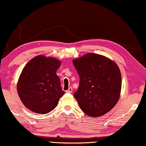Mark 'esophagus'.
Listing matches in <instances>:
<instances>
[{
	"mask_svg": "<svg viewBox=\"0 0 146 146\" xmlns=\"http://www.w3.org/2000/svg\"><path fill=\"white\" fill-rule=\"evenodd\" d=\"M72 91H73L72 88H71V87H69L68 90H67L66 91V93H71V92H72Z\"/></svg>",
	"mask_w": 146,
	"mask_h": 146,
	"instance_id": "1",
	"label": "esophagus"
}]
</instances>
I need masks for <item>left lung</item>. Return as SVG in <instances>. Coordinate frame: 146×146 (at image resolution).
<instances>
[{"label":"left lung","instance_id":"obj_1","mask_svg":"<svg viewBox=\"0 0 146 146\" xmlns=\"http://www.w3.org/2000/svg\"><path fill=\"white\" fill-rule=\"evenodd\" d=\"M79 75L74 94L82 111L100 117L113 109L120 96L121 74L115 62L100 54L90 53L73 60Z\"/></svg>","mask_w":146,"mask_h":146}]
</instances>
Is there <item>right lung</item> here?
Instances as JSON below:
<instances>
[{"instance_id":"add662e5","label":"right lung","mask_w":146,"mask_h":146,"mask_svg":"<svg viewBox=\"0 0 146 146\" xmlns=\"http://www.w3.org/2000/svg\"><path fill=\"white\" fill-rule=\"evenodd\" d=\"M61 65L54 58L38 56L23 69L17 85L19 98L32 111L46 114L57 106L65 94L56 71Z\"/></svg>"}]
</instances>
